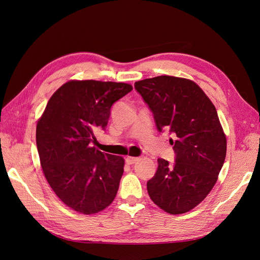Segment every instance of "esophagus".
<instances>
[{"label":"esophagus","mask_w":260,"mask_h":260,"mask_svg":"<svg viewBox=\"0 0 260 260\" xmlns=\"http://www.w3.org/2000/svg\"><path fill=\"white\" fill-rule=\"evenodd\" d=\"M138 157H131V156H128L127 158H125V162H127L128 165H133L135 162L138 161Z\"/></svg>","instance_id":"1"}]
</instances>
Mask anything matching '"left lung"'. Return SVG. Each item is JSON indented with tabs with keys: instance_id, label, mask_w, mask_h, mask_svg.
I'll use <instances>...</instances> for the list:
<instances>
[{
	"instance_id": "left-lung-1",
	"label": "left lung",
	"mask_w": 260,
	"mask_h": 260,
	"mask_svg": "<svg viewBox=\"0 0 260 260\" xmlns=\"http://www.w3.org/2000/svg\"><path fill=\"white\" fill-rule=\"evenodd\" d=\"M153 112L159 132L168 130L176 162L158 158L147 193L171 215L190 211L216 184L226 154V138L215 105L200 86L185 78L158 76L135 83Z\"/></svg>"
}]
</instances>
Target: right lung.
Returning a JSON list of instances; mask_svg holds the SVG:
<instances>
[{
  "mask_svg": "<svg viewBox=\"0 0 260 260\" xmlns=\"http://www.w3.org/2000/svg\"><path fill=\"white\" fill-rule=\"evenodd\" d=\"M131 90L129 83L70 80L54 92L38 120L44 177L57 198L80 214H96L116 198L124 159L92 143L107 125L112 105Z\"/></svg>",
  "mask_w": 260,
  "mask_h": 260,
  "instance_id": "add662e5",
  "label": "right lung"
}]
</instances>
